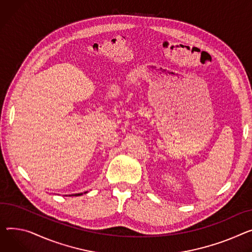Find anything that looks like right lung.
<instances>
[{
    "mask_svg": "<svg viewBox=\"0 0 252 252\" xmlns=\"http://www.w3.org/2000/svg\"><path fill=\"white\" fill-rule=\"evenodd\" d=\"M81 194H83V193H77V194H73V195H76V196H77V195H81Z\"/></svg>",
    "mask_w": 252,
    "mask_h": 252,
    "instance_id": "1",
    "label": "right lung"
}]
</instances>
